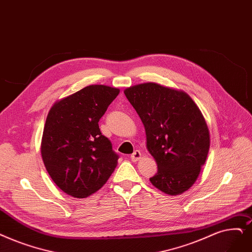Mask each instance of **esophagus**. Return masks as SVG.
<instances>
[{"label":"esophagus","instance_id":"1","mask_svg":"<svg viewBox=\"0 0 252 252\" xmlns=\"http://www.w3.org/2000/svg\"><path fill=\"white\" fill-rule=\"evenodd\" d=\"M140 158H141V152L139 150H135L133 152V155L130 156V159H132L133 161H137Z\"/></svg>","mask_w":252,"mask_h":252}]
</instances>
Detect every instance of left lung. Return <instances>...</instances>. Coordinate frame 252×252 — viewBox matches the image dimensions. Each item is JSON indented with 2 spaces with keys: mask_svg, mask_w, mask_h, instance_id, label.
<instances>
[{
  "mask_svg": "<svg viewBox=\"0 0 252 252\" xmlns=\"http://www.w3.org/2000/svg\"><path fill=\"white\" fill-rule=\"evenodd\" d=\"M144 125L147 149L158 163L149 178L159 190L176 195L198 178L210 147V136L200 109L183 92L157 83L125 91Z\"/></svg>",
  "mask_w": 252,
  "mask_h": 252,
  "instance_id": "1",
  "label": "left lung"
}]
</instances>
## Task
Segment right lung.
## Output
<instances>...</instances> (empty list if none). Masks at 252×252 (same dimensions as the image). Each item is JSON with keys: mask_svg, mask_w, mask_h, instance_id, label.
I'll list each match as a JSON object with an SVG mask.
<instances>
[{"mask_svg": "<svg viewBox=\"0 0 252 252\" xmlns=\"http://www.w3.org/2000/svg\"><path fill=\"white\" fill-rule=\"evenodd\" d=\"M119 90L90 85L54 104L43 130L41 155L49 176L74 198L100 189L117 166L118 155L99 122Z\"/></svg>", "mask_w": 252, "mask_h": 252, "instance_id": "add662e5", "label": "right lung"}]
</instances>
